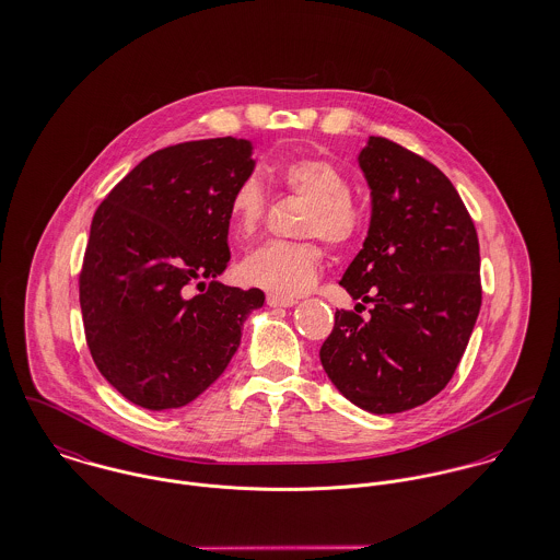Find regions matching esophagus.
Listing matches in <instances>:
<instances>
[{"label":"esophagus","instance_id":"esophagus-1","mask_svg":"<svg viewBox=\"0 0 560 560\" xmlns=\"http://www.w3.org/2000/svg\"><path fill=\"white\" fill-rule=\"evenodd\" d=\"M267 304L271 308H291L298 304V300L293 298H280V295H267Z\"/></svg>","mask_w":560,"mask_h":560}]
</instances>
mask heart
Here are the masks:
<instances>
[{
	"label": "heart",
	"instance_id": "obj_1",
	"mask_svg": "<svg viewBox=\"0 0 560 560\" xmlns=\"http://www.w3.org/2000/svg\"><path fill=\"white\" fill-rule=\"evenodd\" d=\"M276 176L291 191L313 200L304 233L342 245L360 229V213L351 202L347 176L329 161L302 158L278 167ZM267 196L256 178H243L229 202V226L241 241L252 240L265 218ZM243 282L280 298H298L315 287L323 271V252L317 243L269 241L249 252L241 262Z\"/></svg>",
	"mask_w": 560,
	"mask_h": 560
}]
</instances>
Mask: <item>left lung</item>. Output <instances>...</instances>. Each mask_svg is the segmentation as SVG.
<instances>
[{"label": "left lung", "mask_w": 560, "mask_h": 560, "mask_svg": "<svg viewBox=\"0 0 560 560\" xmlns=\"http://www.w3.org/2000/svg\"><path fill=\"white\" fill-rule=\"evenodd\" d=\"M358 163L371 224L340 287L373 308L366 320L336 311L319 358L345 399L399 413L442 393L468 347L480 311L479 240L433 163L386 138H369Z\"/></svg>", "instance_id": "8db88e82"}]
</instances>
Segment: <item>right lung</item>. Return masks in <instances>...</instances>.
I'll return each instance as SVG.
<instances>
[{"label": "right lung", "instance_id": "add662e5", "mask_svg": "<svg viewBox=\"0 0 560 560\" xmlns=\"http://www.w3.org/2000/svg\"><path fill=\"white\" fill-rule=\"evenodd\" d=\"M243 138L185 142L140 161L90 226L80 304L101 375L144 409L200 397L229 366L260 289L224 287L229 202L256 161ZM196 283L202 291L190 295Z\"/></svg>", "mask_w": 560, "mask_h": 560}]
</instances>
